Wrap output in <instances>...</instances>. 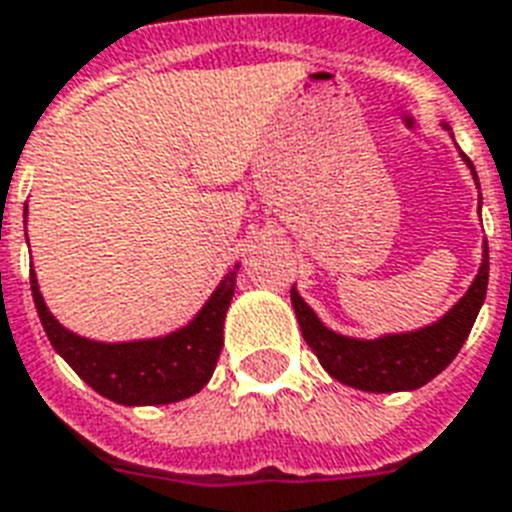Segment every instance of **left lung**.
<instances>
[{
    "label": "left lung",
    "instance_id": "8db88e82",
    "mask_svg": "<svg viewBox=\"0 0 512 512\" xmlns=\"http://www.w3.org/2000/svg\"><path fill=\"white\" fill-rule=\"evenodd\" d=\"M462 157L475 176L470 157L467 154ZM486 285H489V245H483V264L473 285L438 323L411 331V334L382 336L374 342H360V339L328 331L293 288L291 304L299 318L304 342L310 344V350L318 355L320 366L334 379L350 384L355 390L400 392L417 390L457 358V352L462 350V344L478 318L483 299H486Z\"/></svg>",
    "mask_w": 512,
    "mask_h": 512
}]
</instances>
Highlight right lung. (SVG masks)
<instances>
[{"label": "right lung", "mask_w": 512, "mask_h": 512, "mask_svg": "<svg viewBox=\"0 0 512 512\" xmlns=\"http://www.w3.org/2000/svg\"><path fill=\"white\" fill-rule=\"evenodd\" d=\"M235 277L237 264L186 328L162 339L125 344L90 342L66 331L47 312L34 269H31V293L55 352L98 395L122 406H160V403L189 398L211 379L224 347V318L235 293Z\"/></svg>", "instance_id": "1"}]
</instances>
